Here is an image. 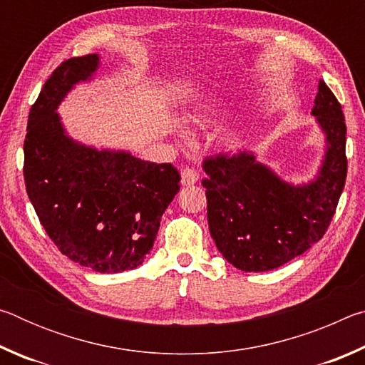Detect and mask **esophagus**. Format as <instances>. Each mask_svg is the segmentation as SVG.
<instances>
[{
  "instance_id": "1",
  "label": "esophagus",
  "mask_w": 365,
  "mask_h": 365,
  "mask_svg": "<svg viewBox=\"0 0 365 365\" xmlns=\"http://www.w3.org/2000/svg\"><path fill=\"white\" fill-rule=\"evenodd\" d=\"M180 175H182V185H187V187L188 185H195L197 182V178H200L197 172L195 169H190V168L182 169Z\"/></svg>"
}]
</instances>
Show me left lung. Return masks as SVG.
Returning <instances> with one entry per match:
<instances>
[{
    "label": "left lung",
    "instance_id": "1",
    "mask_svg": "<svg viewBox=\"0 0 365 365\" xmlns=\"http://www.w3.org/2000/svg\"><path fill=\"white\" fill-rule=\"evenodd\" d=\"M312 115L325 135V156L312 182L293 185L256 159L255 153L217 154L205 159L202 187L209 232L233 267L265 272L301 256L324 237L344 188L346 123L324 80Z\"/></svg>",
    "mask_w": 365,
    "mask_h": 365
}]
</instances>
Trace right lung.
<instances>
[{"label": "right lung", "instance_id": "right-lung-1", "mask_svg": "<svg viewBox=\"0 0 365 365\" xmlns=\"http://www.w3.org/2000/svg\"><path fill=\"white\" fill-rule=\"evenodd\" d=\"M98 66V54L71 58L43 85L29 114L24 180L58 250L83 267L117 274L138 267L153 248L160 217L180 190V174L172 164L100 151L67 137L56 109Z\"/></svg>", "mask_w": 365, "mask_h": 365}]
</instances>
